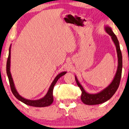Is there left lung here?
<instances>
[{
    "instance_id": "8db88e82",
    "label": "left lung",
    "mask_w": 129,
    "mask_h": 129,
    "mask_svg": "<svg viewBox=\"0 0 129 129\" xmlns=\"http://www.w3.org/2000/svg\"><path fill=\"white\" fill-rule=\"evenodd\" d=\"M105 30L107 31V33L112 37L113 41L114 42L116 46L118 57V67L117 72H116V74L112 83L105 89H104L103 91H102L101 92L97 93V94H89V93H86L82 86H81V84L79 83L77 77H75V80L77 86L80 87L81 91H82L81 100H82L83 103L87 105H99V104L103 103L110 99L117 90L119 86L120 82L121 72H122V55H121L119 41H118L117 37L113 32L111 28L108 27V26H106Z\"/></svg>"
}]
</instances>
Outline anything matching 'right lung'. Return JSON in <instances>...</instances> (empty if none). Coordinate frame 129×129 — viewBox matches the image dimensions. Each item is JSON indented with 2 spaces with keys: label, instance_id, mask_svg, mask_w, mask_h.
Listing matches in <instances>:
<instances>
[{
  "label": "right lung",
  "instance_id": "obj_1",
  "mask_svg": "<svg viewBox=\"0 0 129 129\" xmlns=\"http://www.w3.org/2000/svg\"><path fill=\"white\" fill-rule=\"evenodd\" d=\"M10 47L9 49V56L8 57V60H7L6 63V72L7 75H8L9 81V84L10 86V89H11L12 92L13 93L14 96L17 99L20 100L23 103H24L26 105L31 106H34V107H46L50 106L51 104L53 102V88L54 86L55 85V84L57 82L60 77L64 75H65L66 73V72H62L59 74L56 77V78L54 79V80L53 81L52 84L50 86L48 92L47 93V94H46V96L44 97L43 98L41 99L38 100H30L26 99L23 98L22 96H20V95L18 94V93L17 92L16 90L15 87V85H14V83L12 79L11 74H10Z\"/></svg>",
  "mask_w": 129,
  "mask_h": 129
}]
</instances>
